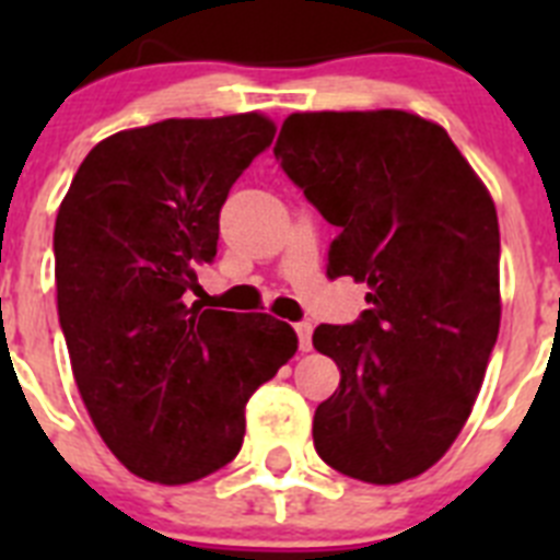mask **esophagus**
I'll use <instances>...</instances> for the list:
<instances>
[{"instance_id":"34e87169","label":"esophagus","mask_w":560,"mask_h":560,"mask_svg":"<svg viewBox=\"0 0 560 560\" xmlns=\"http://www.w3.org/2000/svg\"><path fill=\"white\" fill-rule=\"evenodd\" d=\"M294 330H296V339H300V350H311V323H296L294 325Z\"/></svg>"}]
</instances>
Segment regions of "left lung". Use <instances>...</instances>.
Here are the masks:
<instances>
[{
	"label": "left lung",
	"mask_w": 560,
	"mask_h": 560,
	"mask_svg": "<svg viewBox=\"0 0 560 560\" xmlns=\"http://www.w3.org/2000/svg\"><path fill=\"white\" fill-rule=\"evenodd\" d=\"M275 156L339 226L330 280L370 285L355 323L314 330L341 373L316 454L361 482L418 477L457 440L497 345V207L452 137L398 108L291 114Z\"/></svg>",
	"instance_id": "obj_1"
}]
</instances>
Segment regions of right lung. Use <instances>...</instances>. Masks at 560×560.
I'll return each mask as SVG.
<instances>
[{"instance_id":"right-lung-1","label":"right lung","mask_w":560,"mask_h":560,"mask_svg":"<svg viewBox=\"0 0 560 560\" xmlns=\"http://www.w3.org/2000/svg\"><path fill=\"white\" fill-rule=\"evenodd\" d=\"M275 140L264 114L162 120L97 142L56 219L58 319L103 443L185 485L241 452L246 400L296 353L269 314L187 305L230 187Z\"/></svg>"}]
</instances>
